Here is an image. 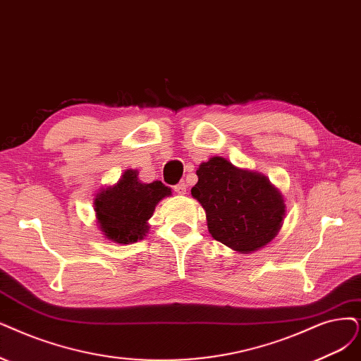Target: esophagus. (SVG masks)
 Masks as SVG:
<instances>
[{"label": "esophagus", "instance_id": "obj_1", "mask_svg": "<svg viewBox=\"0 0 361 361\" xmlns=\"http://www.w3.org/2000/svg\"><path fill=\"white\" fill-rule=\"evenodd\" d=\"M185 190H188V184H185L184 181H181V183L173 185V192L178 193V195H184Z\"/></svg>", "mask_w": 361, "mask_h": 361}]
</instances>
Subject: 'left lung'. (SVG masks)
<instances>
[{
    "label": "left lung",
    "mask_w": 361,
    "mask_h": 361,
    "mask_svg": "<svg viewBox=\"0 0 361 361\" xmlns=\"http://www.w3.org/2000/svg\"><path fill=\"white\" fill-rule=\"evenodd\" d=\"M196 176L192 195L204 207L216 241L247 255L268 244L281 229L284 199L266 177L238 169L223 157L199 165Z\"/></svg>",
    "instance_id": "1"
}]
</instances>
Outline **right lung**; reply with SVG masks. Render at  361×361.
<instances>
[{
	"label": "right lung",
	"instance_id": "add662e5",
	"mask_svg": "<svg viewBox=\"0 0 361 361\" xmlns=\"http://www.w3.org/2000/svg\"><path fill=\"white\" fill-rule=\"evenodd\" d=\"M171 195L164 183L144 184L138 172L125 171L113 188L97 195L95 211L101 231L118 244L135 243L142 239L150 226L147 224L160 199Z\"/></svg>",
	"mask_w": 361,
	"mask_h": 361
}]
</instances>
